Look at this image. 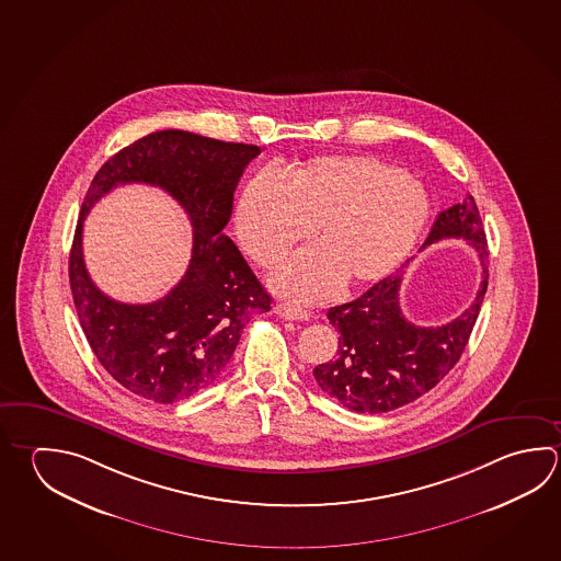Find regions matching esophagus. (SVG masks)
Returning <instances> with one entry per match:
<instances>
[{
  "label": "esophagus",
  "instance_id": "34e87169",
  "mask_svg": "<svg viewBox=\"0 0 561 561\" xmlns=\"http://www.w3.org/2000/svg\"><path fill=\"white\" fill-rule=\"evenodd\" d=\"M275 312L278 317L285 318V320H308L310 318L308 310L300 308V306L288 305V302L276 305Z\"/></svg>",
  "mask_w": 561,
  "mask_h": 561
}]
</instances>
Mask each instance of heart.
Returning a JSON list of instances; mask_svg holds the SVG:
<instances>
[{"mask_svg":"<svg viewBox=\"0 0 561 561\" xmlns=\"http://www.w3.org/2000/svg\"><path fill=\"white\" fill-rule=\"evenodd\" d=\"M428 195L413 175L371 156H320L286 175L261 173L237 204V234L261 266H275L314 234L318 247L293 256L273 288L296 300H318L346 288L376 285L417 243L428 219Z\"/></svg>","mask_w":561,"mask_h":561,"instance_id":"1","label":"heart"}]
</instances>
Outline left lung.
Instances as JSON below:
<instances>
[{"mask_svg":"<svg viewBox=\"0 0 561 561\" xmlns=\"http://www.w3.org/2000/svg\"><path fill=\"white\" fill-rule=\"evenodd\" d=\"M440 239H465L479 253L482 283L474 302L453 322L415 327L399 308L403 271L366 295L328 310L340 332L336 356L314 367L322 391L356 413H386L425 396L459 362L489 286V244L472 195L437 215L423 249ZM403 268V266H401Z\"/></svg>","mask_w":561,"mask_h":561,"instance_id":"obj_1","label":"left lung"}]
</instances>
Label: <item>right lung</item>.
Wrapping results in <instances>:
<instances>
[{"mask_svg":"<svg viewBox=\"0 0 561 561\" xmlns=\"http://www.w3.org/2000/svg\"><path fill=\"white\" fill-rule=\"evenodd\" d=\"M259 153L253 144L162 130L114 153L92 178L69 256L72 300L94 356L134 396L173 403L211 386L233 356L247 317L271 310V295L224 234L234 187ZM136 181L162 186L195 227L186 275L150 306H124L101 294L81 259V224L91 205Z\"/></svg>","mask_w":561,"mask_h":561,"instance_id":"obj_1","label":"right lung"}]
</instances>
